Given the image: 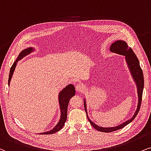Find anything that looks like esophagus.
I'll list each match as a JSON object with an SVG mask.
<instances>
[{
	"label": "esophagus",
	"mask_w": 151,
	"mask_h": 151,
	"mask_svg": "<svg viewBox=\"0 0 151 151\" xmlns=\"http://www.w3.org/2000/svg\"><path fill=\"white\" fill-rule=\"evenodd\" d=\"M84 89H85V87H84L83 84L79 83L76 86V90H77L78 92H82L84 90Z\"/></svg>",
	"instance_id": "34e87169"
}]
</instances>
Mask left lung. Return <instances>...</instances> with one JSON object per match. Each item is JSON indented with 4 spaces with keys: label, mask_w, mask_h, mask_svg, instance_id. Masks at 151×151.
Returning <instances> with one entry per match:
<instances>
[{
    "label": "left lung",
    "mask_w": 151,
    "mask_h": 151,
    "mask_svg": "<svg viewBox=\"0 0 151 151\" xmlns=\"http://www.w3.org/2000/svg\"><path fill=\"white\" fill-rule=\"evenodd\" d=\"M110 51L114 53L117 54V55H123L125 57L126 62L127 64V66L129 69V71L131 74L132 79L135 83V85L137 86V96H138V102H137V108L134 111L133 115L132 116V117L129 119L125 122L119 124V125L114 126V127H101L96 125V124H94L93 122H92L91 120L89 119L88 116V112H87V106H86V99L84 98L83 99V103H84V108H85V110L86 112V115H87L88 121L90 122V123L93 127L95 128L96 130H99L100 132H110L116 131V130L123 128L124 126L128 125V124H130L132 121H133V119L135 118V116L137 114L139 110L140 106H141V101H142V93H143V90H144V74L142 70L141 69L139 65V61L137 59V57H136L135 54L134 53L133 50H132L130 47H128L127 45V43L125 41L123 40H116L112 43L110 45Z\"/></svg>",
    "instance_id": "left-lung-1"
}]
</instances>
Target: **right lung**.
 <instances>
[{
	"label": "right lung",
	"instance_id": "right-lung-1",
	"mask_svg": "<svg viewBox=\"0 0 151 151\" xmlns=\"http://www.w3.org/2000/svg\"><path fill=\"white\" fill-rule=\"evenodd\" d=\"M36 49L33 47H29L26 49L22 50L21 53L18 56L16 61L14 62L12 66L10 68L9 71V79H8V86H9L10 81H11L12 77L14 72L15 68L17 67L18 61L23 59L26 56L31 54L32 52H35ZM75 95V88L72 84H69L66 87L63 88V90H61L59 93V104L60 107V112H61V116H60V119L58 123L57 124L55 127L52 129H51L49 131L41 132L39 134H54L55 132L59 131L64 126L65 122L67 120V113H68V106L69 101L72 96Z\"/></svg>",
	"mask_w": 151,
	"mask_h": 151
}]
</instances>
